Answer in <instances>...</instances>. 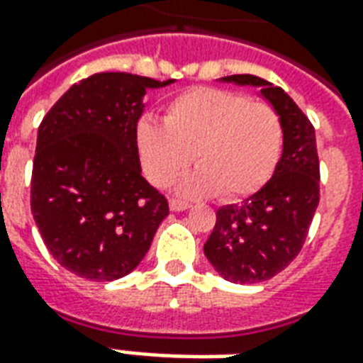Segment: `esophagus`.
<instances>
[{"mask_svg": "<svg viewBox=\"0 0 363 363\" xmlns=\"http://www.w3.org/2000/svg\"><path fill=\"white\" fill-rule=\"evenodd\" d=\"M169 206H171V210H173V212H184V210H189L190 208L189 202H184V200H177V198H171Z\"/></svg>", "mask_w": 363, "mask_h": 363, "instance_id": "1", "label": "esophagus"}]
</instances>
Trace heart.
I'll return each instance as SVG.
<instances>
[{"label": "heart", "instance_id": "b5f03b06", "mask_svg": "<svg viewBox=\"0 0 363 363\" xmlns=\"http://www.w3.org/2000/svg\"><path fill=\"white\" fill-rule=\"evenodd\" d=\"M281 122L267 103L213 87H194L165 106L163 124L143 120L138 151L153 184L167 186L190 159L179 190L186 196L252 194L270 179L281 151Z\"/></svg>", "mask_w": 363, "mask_h": 363}]
</instances>
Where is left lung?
<instances>
[{
  "mask_svg": "<svg viewBox=\"0 0 363 363\" xmlns=\"http://www.w3.org/2000/svg\"><path fill=\"white\" fill-rule=\"evenodd\" d=\"M223 83L259 87L281 122V157L272 179L241 204L221 206L204 245L206 259L233 284L270 280L296 259L319 206L315 128L291 96L257 75H228Z\"/></svg>",
  "mask_w": 363,
  "mask_h": 363,
  "instance_id": "obj_1",
  "label": "left lung"
}]
</instances>
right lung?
<instances>
[{
    "label": "right lung",
    "instance_id": "obj_1",
    "mask_svg": "<svg viewBox=\"0 0 363 363\" xmlns=\"http://www.w3.org/2000/svg\"><path fill=\"white\" fill-rule=\"evenodd\" d=\"M171 83L95 74L72 85L40 122L33 218L52 257L85 280L132 272L169 216L167 198L142 177L138 120L145 91Z\"/></svg>",
    "mask_w": 363,
    "mask_h": 363
}]
</instances>
